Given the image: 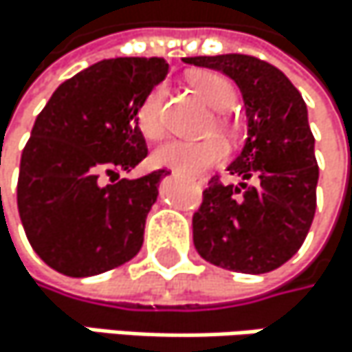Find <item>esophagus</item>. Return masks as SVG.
<instances>
[{
	"mask_svg": "<svg viewBox=\"0 0 352 352\" xmlns=\"http://www.w3.org/2000/svg\"><path fill=\"white\" fill-rule=\"evenodd\" d=\"M198 184H200V186H204V184H206V179L202 177V179H198Z\"/></svg>",
	"mask_w": 352,
	"mask_h": 352,
	"instance_id": "obj_1",
	"label": "esophagus"
}]
</instances>
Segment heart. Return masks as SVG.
Here are the masks:
<instances>
[{"label":"heart","mask_w":352,"mask_h":352,"mask_svg":"<svg viewBox=\"0 0 352 352\" xmlns=\"http://www.w3.org/2000/svg\"><path fill=\"white\" fill-rule=\"evenodd\" d=\"M190 85L194 91L212 108V110H230L234 106L236 94L230 81L217 72H196L190 77ZM166 89L162 85L154 87L138 110V124L140 131L148 140H158L164 133V118H162V102ZM219 129H228V122L223 116L217 120ZM228 156V146L223 140L210 135L204 140H170L158 146L152 154L154 164L173 168L182 175H198L214 164H219Z\"/></svg>","instance_id":"b5f03b06"}]
</instances>
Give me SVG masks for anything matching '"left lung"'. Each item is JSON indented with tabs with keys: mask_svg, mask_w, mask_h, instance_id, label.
Here are the masks:
<instances>
[{
	"mask_svg": "<svg viewBox=\"0 0 352 352\" xmlns=\"http://www.w3.org/2000/svg\"><path fill=\"white\" fill-rule=\"evenodd\" d=\"M230 77L244 100L248 133L228 166L242 182H208L192 232L198 254L236 273H269L302 246L315 217L319 168L307 104L286 74L244 54L184 58ZM252 179L254 186H246Z\"/></svg>",
	"mask_w": 352,
	"mask_h": 352,
	"instance_id": "1",
	"label": "left lung"
}]
</instances>
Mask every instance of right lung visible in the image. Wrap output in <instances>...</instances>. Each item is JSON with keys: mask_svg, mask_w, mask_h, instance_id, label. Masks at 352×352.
Masks as SVG:
<instances>
[{"mask_svg": "<svg viewBox=\"0 0 352 352\" xmlns=\"http://www.w3.org/2000/svg\"><path fill=\"white\" fill-rule=\"evenodd\" d=\"M162 58L102 60L64 81L22 150L18 212L39 258L68 278L131 261L164 168L120 179L146 156L138 110L164 81Z\"/></svg>", "mask_w": 352, "mask_h": 352, "instance_id": "1", "label": "right lung"}]
</instances>
